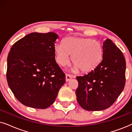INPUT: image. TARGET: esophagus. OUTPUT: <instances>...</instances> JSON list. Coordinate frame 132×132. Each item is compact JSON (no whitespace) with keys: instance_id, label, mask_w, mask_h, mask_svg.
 <instances>
[{"instance_id":"1","label":"esophagus","mask_w":132,"mask_h":132,"mask_svg":"<svg viewBox=\"0 0 132 132\" xmlns=\"http://www.w3.org/2000/svg\"><path fill=\"white\" fill-rule=\"evenodd\" d=\"M72 76H71L70 75H68V74H66L65 75V80L67 82H68V81H69L71 80V79H72Z\"/></svg>"}]
</instances>
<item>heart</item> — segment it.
<instances>
[{
	"label": "heart",
	"mask_w": 132,
	"mask_h": 132,
	"mask_svg": "<svg viewBox=\"0 0 132 132\" xmlns=\"http://www.w3.org/2000/svg\"><path fill=\"white\" fill-rule=\"evenodd\" d=\"M62 45L55 47L56 61L61 66L68 64L70 55H71L74 71L79 69L82 73H88L96 68L102 61V45L94 39L68 37L63 40Z\"/></svg>",
	"instance_id": "obj_1"
}]
</instances>
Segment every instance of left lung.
<instances>
[{
    "label": "left lung",
    "mask_w": 132,
    "mask_h": 132,
    "mask_svg": "<svg viewBox=\"0 0 132 132\" xmlns=\"http://www.w3.org/2000/svg\"><path fill=\"white\" fill-rule=\"evenodd\" d=\"M103 44V59L98 65L88 75L76 77L77 101L86 111L109 108L125 86L126 64L121 51L109 39Z\"/></svg>",
    "instance_id": "8db88e82"
}]
</instances>
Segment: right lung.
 <instances>
[{
	"label": "right lung",
	"instance_id": "add662e5",
	"mask_svg": "<svg viewBox=\"0 0 132 132\" xmlns=\"http://www.w3.org/2000/svg\"><path fill=\"white\" fill-rule=\"evenodd\" d=\"M58 37L54 32H33L14 43L9 52L7 82L16 98L25 106L46 109L65 82V75L55 57Z\"/></svg>",
	"mask_w": 132,
	"mask_h": 132
}]
</instances>
